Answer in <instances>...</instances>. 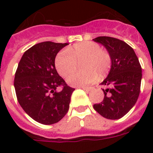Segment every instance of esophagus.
Here are the masks:
<instances>
[{
    "label": "esophagus",
    "mask_w": 153,
    "mask_h": 153,
    "mask_svg": "<svg viewBox=\"0 0 153 153\" xmlns=\"http://www.w3.org/2000/svg\"><path fill=\"white\" fill-rule=\"evenodd\" d=\"M82 90H84V91H87V92L93 90V87H92V86H82Z\"/></svg>",
    "instance_id": "esophagus-1"
}]
</instances>
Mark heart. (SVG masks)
Masks as SVG:
<instances>
[{
    "instance_id": "1",
    "label": "heart",
    "mask_w": 153,
    "mask_h": 153,
    "mask_svg": "<svg viewBox=\"0 0 153 153\" xmlns=\"http://www.w3.org/2000/svg\"><path fill=\"white\" fill-rule=\"evenodd\" d=\"M82 62V69L86 72L70 75L67 83L71 86H86L98 78L105 76L111 67V56L100 45L94 42H83L75 44L68 51H62L55 60V67L62 77H67L76 69V62Z\"/></svg>"
}]
</instances>
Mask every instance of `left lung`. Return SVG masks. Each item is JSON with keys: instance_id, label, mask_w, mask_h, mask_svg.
<instances>
[{"instance_id": "left-lung-1", "label": "left lung", "mask_w": 153, "mask_h": 153, "mask_svg": "<svg viewBox=\"0 0 153 153\" xmlns=\"http://www.w3.org/2000/svg\"><path fill=\"white\" fill-rule=\"evenodd\" d=\"M102 44L111 56V68L101 85L106 86L103 101L94 109L107 119L124 117L136 104L140 91L141 67L135 51L126 42L109 36L93 39Z\"/></svg>"}]
</instances>
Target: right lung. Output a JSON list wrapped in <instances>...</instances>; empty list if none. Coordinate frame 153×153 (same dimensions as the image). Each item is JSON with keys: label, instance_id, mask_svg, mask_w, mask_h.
<instances>
[{"label": "right lung", "instance_id": "1", "mask_svg": "<svg viewBox=\"0 0 153 153\" xmlns=\"http://www.w3.org/2000/svg\"><path fill=\"white\" fill-rule=\"evenodd\" d=\"M67 44L39 43L24 53L18 64L14 79L18 102L28 116L40 124L57 123L69 109L74 89L67 86L55 66V56ZM61 85L62 91H56Z\"/></svg>", "mask_w": 153, "mask_h": 153}]
</instances>
